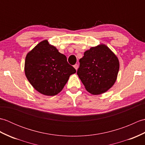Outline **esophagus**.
<instances>
[{"instance_id": "34e87169", "label": "esophagus", "mask_w": 145, "mask_h": 145, "mask_svg": "<svg viewBox=\"0 0 145 145\" xmlns=\"http://www.w3.org/2000/svg\"><path fill=\"white\" fill-rule=\"evenodd\" d=\"M73 67H74V68H75L76 70H77L78 68V65L77 64H75V65H73Z\"/></svg>"}]
</instances>
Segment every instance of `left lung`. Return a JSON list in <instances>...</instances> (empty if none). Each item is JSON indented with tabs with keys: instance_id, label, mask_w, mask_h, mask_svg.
Returning a JSON list of instances; mask_svg holds the SVG:
<instances>
[{
	"instance_id": "1",
	"label": "left lung",
	"mask_w": 145,
	"mask_h": 145,
	"mask_svg": "<svg viewBox=\"0 0 145 145\" xmlns=\"http://www.w3.org/2000/svg\"><path fill=\"white\" fill-rule=\"evenodd\" d=\"M77 75L89 93H103L115 84L120 68L118 58L106 45L91 47L79 60Z\"/></svg>"
}]
</instances>
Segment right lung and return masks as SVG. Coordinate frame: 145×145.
I'll return each instance as SVG.
<instances>
[{
  "label": "right lung",
  "mask_w": 145,
  "mask_h": 145,
  "mask_svg": "<svg viewBox=\"0 0 145 145\" xmlns=\"http://www.w3.org/2000/svg\"><path fill=\"white\" fill-rule=\"evenodd\" d=\"M76 70L67 62V57L56 47L42 41L27 54L25 74L37 91L54 96L62 90L70 76Z\"/></svg>",
  "instance_id": "obj_1"
}]
</instances>
